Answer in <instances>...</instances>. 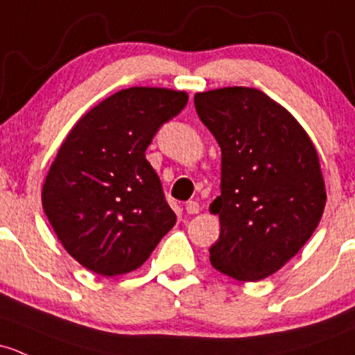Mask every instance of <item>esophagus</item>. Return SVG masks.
<instances>
[{
  "label": "esophagus",
  "instance_id": "1",
  "mask_svg": "<svg viewBox=\"0 0 355 355\" xmlns=\"http://www.w3.org/2000/svg\"><path fill=\"white\" fill-rule=\"evenodd\" d=\"M185 211L189 212V214H197V212L200 211V206L197 200H189L187 204H185Z\"/></svg>",
  "mask_w": 355,
  "mask_h": 355
}]
</instances>
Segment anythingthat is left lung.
Instances as JSON below:
<instances>
[{
  "label": "left lung",
  "instance_id": "1",
  "mask_svg": "<svg viewBox=\"0 0 355 355\" xmlns=\"http://www.w3.org/2000/svg\"><path fill=\"white\" fill-rule=\"evenodd\" d=\"M193 102L221 148V196L209 206L221 233L209 260L236 281H262L303 248L322 219L318 151L294 115L257 88L199 92Z\"/></svg>",
  "mask_w": 355,
  "mask_h": 355
}]
</instances>
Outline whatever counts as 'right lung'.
I'll return each instance as SVG.
<instances>
[{
	"label": "right lung",
	"instance_id": "1",
	"mask_svg": "<svg viewBox=\"0 0 355 355\" xmlns=\"http://www.w3.org/2000/svg\"><path fill=\"white\" fill-rule=\"evenodd\" d=\"M187 100L180 89H121L89 109L59 146L42 207L66 252L88 270L105 277L136 270L177 223L144 151Z\"/></svg>",
	"mask_w": 355,
	"mask_h": 355
}]
</instances>
